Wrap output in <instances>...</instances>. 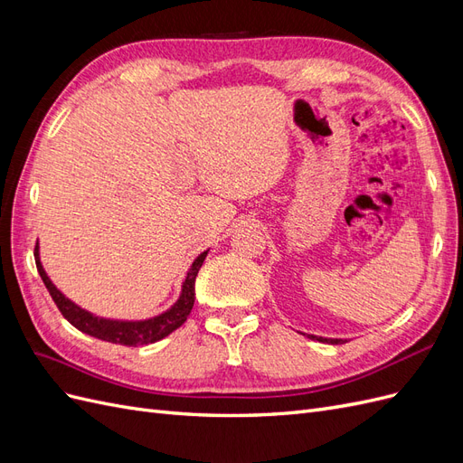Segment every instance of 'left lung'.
Segmentation results:
<instances>
[{
  "instance_id": "obj_1",
  "label": "left lung",
  "mask_w": 463,
  "mask_h": 463,
  "mask_svg": "<svg viewBox=\"0 0 463 463\" xmlns=\"http://www.w3.org/2000/svg\"><path fill=\"white\" fill-rule=\"evenodd\" d=\"M309 338H313V340H318V342H322V344H344V340H334V338H318V335H309Z\"/></svg>"
}]
</instances>
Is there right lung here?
<instances>
[{"label": "right lung", "instance_id": "obj_1", "mask_svg": "<svg viewBox=\"0 0 463 463\" xmlns=\"http://www.w3.org/2000/svg\"><path fill=\"white\" fill-rule=\"evenodd\" d=\"M206 253L208 250H204V253H201L197 259H194L193 266L185 276L184 288H181V296L170 311H165V313L154 317V318H148V320H135V322L108 320V318L94 317L89 311L80 309V307H77L73 301H69L63 293L50 282V278L46 276L44 269H42V262L38 257V245L34 249V259H36V269L40 272L42 282H44V286L48 288L53 303L58 305L60 313L69 322H71L75 328H79L80 332H85L89 335H94V338H98V340L137 347V345L154 344V342L165 338L167 334L177 330L187 320L193 305H194V279H197V274L206 259Z\"/></svg>", "mask_w": 463, "mask_h": 463}]
</instances>
